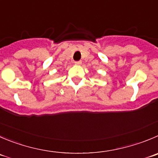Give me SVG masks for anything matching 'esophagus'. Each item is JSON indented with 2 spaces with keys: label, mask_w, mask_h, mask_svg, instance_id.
Masks as SVG:
<instances>
[{
  "label": "esophagus",
  "mask_w": 158,
  "mask_h": 158,
  "mask_svg": "<svg viewBox=\"0 0 158 158\" xmlns=\"http://www.w3.org/2000/svg\"><path fill=\"white\" fill-rule=\"evenodd\" d=\"M81 61H75L74 62V64H75V65H81Z\"/></svg>",
  "instance_id": "obj_1"
}]
</instances>
